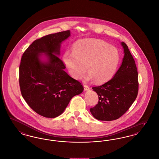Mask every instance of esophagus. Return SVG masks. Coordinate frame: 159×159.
<instances>
[{
    "label": "esophagus",
    "instance_id": "1",
    "mask_svg": "<svg viewBox=\"0 0 159 159\" xmlns=\"http://www.w3.org/2000/svg\"><path fill=\"white\" fill-rule=\"evenodd\" d=\"M84 91H88L90 90V87L85 84H84Z\"/></svg>",
    "mask_w": 159,
    "mask_h": 159
}]
</instances>
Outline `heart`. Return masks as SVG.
<instances>
[{
  "label": "heart",
  "mask_w": 159,
  "mask_h": 159,
  "mask_svg": "<svg viewBox=\"0 0 159 159\" xmlns=\"http://www.w3.org/2000/svg\"><path fill=\"white\" fill-rule=\"evenodd\" d=\"M120 61L117 48L98 39H84L74 43L72 53L65 52L63 62L69 74L80 80L86 72L87 80H94L96 83H104L115 74Z\"/></svg>",
  "instance_id": "heart-1"
}]
</instances>
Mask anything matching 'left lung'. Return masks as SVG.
Returning a JSON list of instances; mask_svg holds the SVG:
<instances>
[{
  "label": "left lung",
  "instance_id": "left-lung-1",
  "mask_svg": "<svg viewBox=\"0 0 159 159\" xmlns=\"http://www.w3.org/2000/svg\"><path fill=\"white\" fill-rule=\"evenodd\" d=\"M124 56L122 64L110 81L94 87L98 102L90 109L99 120L111 121L122 116L135 100L138 91V72L135 61L124 42L120 43Z\"/></svg>",
  "mask_w": 159,
  "mask_h": 159
}]
</instances>
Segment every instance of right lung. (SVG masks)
<instances>
[{"instance_id": "obj_1", "label": "right lung", "mask_w": 159, "mask_h": 159, "mask_svg": "<svg viewBox=\"0 0 159 159\" xmlns=\"http://www.w3.org/2000/svg\"><path fill=\"white\" fill-rule=\"evenodd\" d=\"M70 36L69 30L44 36L33 42L21 58L22 96L33 111L44 117L61 115L71 98L84 90L81 84L64 70L66 67L58 57L62 42Z\"/></svg>"}]
</instances>
